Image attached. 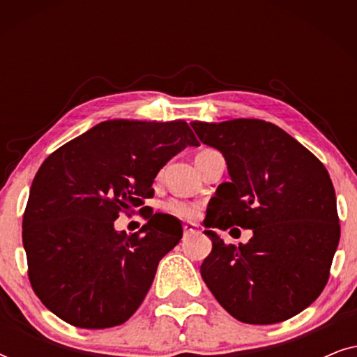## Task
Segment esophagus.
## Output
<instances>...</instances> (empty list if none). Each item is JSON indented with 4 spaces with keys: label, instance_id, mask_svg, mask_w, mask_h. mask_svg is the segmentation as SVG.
<instances>
[{
    "label": "esophagus",
    "instance_id": "obj_1",
    "mask_svg": "<svg viewBox=\"0 0 357 357\" xmlns=\"http://www.w3.org/2000/svg\"><path fill=\"white\" fill-rule=\"evenodd\" d=\"M197 231H198L197 224H193V222H187V224H185V226H183L185 236H190V234H195Z\"/></svg>",
    "mask_w": 357,
    "mask_h": 357
}]
</instances>
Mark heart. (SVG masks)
I'll return each instance as SVG.
<instances>
[{
  "label": "heart",
  "mask_w": 357,
  "mask_h": 357,
  "mask_svg": "<svg viewBox=\"0 0 357 357\" xmlns=\"http://www.w3.org/2000/svg\"><path fill=\"white\" fill-rule=\"evenodd\" d=\"M169 211L174 213L175 216L178 218H193L197 216V206L192 203H185V202H170L167 204Z\"/></svg>",
  "instance_id": "obj_1"
}]
</instances>
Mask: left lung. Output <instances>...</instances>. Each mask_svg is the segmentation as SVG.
I'll list each match as a JSON object with an SVG mask.
<instances>
[{"label":"left lung","instance_id":"8db88e82","mask_svg":"<svg viewBox=\"0 0 357 357\" xmlns=\"http://www.w3.org/2000/svg\"><path fill=\"white\" fill-rule=\"evenodd\" d=\"M202 143L221 151L231 180L209 199L204 234L213 250L202 278L243 324L270 325L307 309L328 281L340 242L336 197L325 165L265 120L192 121ZM252 228L227 246L209 227Z\"/></svg>","mask_w":357,"mask_h":357}]
</instances>
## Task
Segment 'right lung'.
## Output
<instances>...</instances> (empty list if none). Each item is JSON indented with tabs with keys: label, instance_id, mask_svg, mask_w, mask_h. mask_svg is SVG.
Returning a JSON list of instances; mask_svg holds the SVG:
<instances>
[{
	"label": "right lung",
	"instance_id": "right-lung-1",
	"mask_svg": "<svg viewBox=\"0 0 357 357\" xmlns=\"http://www.w3.org/2000/svg\"><path fill=\"white\" fill-rule=\"evenodd\" d=\"M187 146L198 141L183 120L116 119L43 160L22 218V243L32 289L48 310L87 330L121 325L138 310L183 227L151 208L148 224L131 236L114 221L154 197L155 175Z\"/></svg>",
	"mask_w": 357,
	"mask_h": 357
}]
</instances>
